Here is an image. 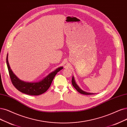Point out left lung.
<instances>
[{
    "instance_id": "8db88e82",
    "label": "left lung",
    "mask_w": 127,
    "mask_h": 127,
    "mask_svg": "<svg viewBox=\"0 0 127 127\" xmlns=\"http://www.w3.org/2000/svg\"><path fill=\"white\" fill-rule=\"evenodd\" d=\"M72 85L74 86V87L76 89V91L79 92V93L82 94L83 95H93V94H93V93H87L86 92H84L83 90H82L81 89L79 88V87L77 85L75 81L74 80V77L73 76L72 77Z\"/></svg>"
}]
</instances>
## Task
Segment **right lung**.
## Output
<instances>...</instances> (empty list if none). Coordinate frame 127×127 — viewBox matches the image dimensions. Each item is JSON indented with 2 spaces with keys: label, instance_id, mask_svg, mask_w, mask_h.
Here are the masks:
<instances>
[{
  "label": "right lung",
  "instance_id": "right-lung-1",
  "mask_svg": "<svg viewBox=\"0 0 127 127\" xmlns=\"http://www.w3.org/2000/svg\"><path fill=\"white\" fill-rule=\"evenodd\" d=\"M6 63L9 71V76H10L11 82L13 86L17 90L21 93L29 95L37 96L45 93L48 90L52 82L53 78L56 74L63 67H60L56 68L54 71L50 73L48 76L41 81L37 82H27L21 81L19 79L12 71L8 60V54L6 58Z\"/></svg>",
  "mask_w": 127,
  "mask_h": 127
}]
</instances>
